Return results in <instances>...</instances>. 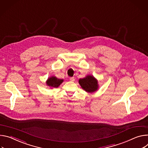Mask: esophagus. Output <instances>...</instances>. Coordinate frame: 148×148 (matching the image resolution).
<instances>
[{"instance_id":"34e87169","label":"esophagus","mask_w":148,"mask_h":148,"mask_svg":"<svg viewBox=\"0 0 148 148\" xmlns=\"http://www.w3.org/2000/svg\"><path fill=\"white\" fill-rule=\"evenodd\" d=\"M75 80V77H70V80L71 81H74Z\"/></svg>"}]
</instances>
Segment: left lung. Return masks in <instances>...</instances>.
<instances>
[{"instance_id": "8db88e82", "label": "left lung", "mask_w": 148, "mask_h": 148, "mask_svg": "<svg viewBox=\"0 0 148 148\" xmlns=\"http://www.w3.org/2000/svg\"><path fill=\"white\" fill-rule=\"evenodd\" d=\"M79 83L81 88L88 93L95 92L99 88L97 80L92 75H88L83 79H80Z\"/></svg>"}]
</instances>
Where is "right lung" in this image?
<instances>
[{"label": "right lung", "instance_id": "obj_1", "mask_svg": "<svg viewBox=\"0 0 148 148\" xmlns=\"http://www.w3.org/2000/svg\"><path fill=\"white\" fill-rule=\"evenodd\" d=\"M63 80L57 78L55 76H51L49 77L46 81V84L48 86L53 88H58L63 82Z\"/></svg>", "mask_w": 148, "mask_h": 148}]
</instances>
